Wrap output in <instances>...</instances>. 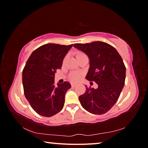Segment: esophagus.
<instances>
[{
	"instance_id": "1",
	"label": "esophagus",
	"mask_w": 148,
	"mask_h": 148,
	"mask_svg": "<svg viewBox=\"0 0 148 148\" xmlns=\"http://www.w3.org/2000/svg\"><path fill=\"white\" fill-rule=\"evenodd\" d=\"M76 86V85L74 84H72V87H74Z\"/></svg>"
}]
</instances>
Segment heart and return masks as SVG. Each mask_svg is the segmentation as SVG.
<instances>
[{
  "mask_svg": "<svg viewBox=\"0 0 148 148\" xmlns=\"http://www.w3.org/2000/svg\"><path fill=\"white\" fill-rule=\"evenodd\" d=\"M84 55L85 54L83 53H77V55H76L77 59L79 58L80 57L83 56H84ZM67 59H68V56L64 57V58L63 59V61H62V62H63V63H65V62L66 61ZM82 76V73H80V72H72L69 74V79H71V81H72V82H78L80 79H81Z\"/></svg>",
  "mask_w": 148,
  "mask_h": 148,
  "instance_id": "1",
  "label": "heart"
}]
</instances>
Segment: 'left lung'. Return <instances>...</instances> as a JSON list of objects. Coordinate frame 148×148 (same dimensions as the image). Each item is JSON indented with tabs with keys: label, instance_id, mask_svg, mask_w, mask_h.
I'll return each instance as SVG.
<instances>
[{
	"label": "left lung",
	"instance_id": "obj_1",
	"mask_svg": "<svg viewBox=\"0 0 148 148\" xmlns=\"http://www.w3.org/2000/svg\"><path fill=\"white\" fill-rule=\"evenodd\" d=\"M74 47L84 52L89 59L86 78L98 84L97 89L87 87L79 97L82 107L90 113H106L118 100L125 85L126 68L117 50L106 42L96 41L75 44Z\"/></svg>",
	"mask_w": 148,
	"mask_h": 148
}]
</instances>
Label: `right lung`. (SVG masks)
I'll return each mask as SVG.
<instances>
[{
  "instance_id": "1",
  "label": "right lung",
  "mask_w": 148,
  "mask_h": 148,
  "mask_svg": "<svg viewBox=\"0 0 148 148\" xmlns=\"http://www.w3.org/2000/svg\"><path fill=\"white\" fill-rule=\"evenodd\" d=\"M47 44L32 52L22 73L24 94L37 114L51 117L62 109L69 82L55 85V73L61 69L64 57L72 47Z\"/></svg>"
}]
</instances>
